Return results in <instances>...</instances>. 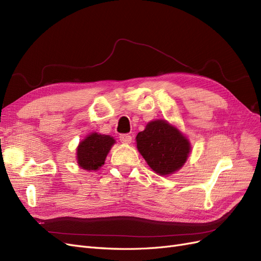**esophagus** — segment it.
I'll list each match as a JSON object with an SVG mask.
<instances>
[{
  "instance_id": "1",
  "label": "esophagus",
  "mask_w": 261,
  "mask_h": 261,
  "mask_svg": "<svg viewBox=\"0 0 261 261\" xmlns=\"http://www.w3.org/2000/svg\"><path fill=\"white\" fill-rule=\"evenodd\" d=\"M120 140L123 144H130L132 143V136L128 135V134H122L120 135Z\"/></svg>"
}]
</instances>
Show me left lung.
I'll use <instances>...</instances> for the list:
<instances>
[{
  "instance_id": "left-lung-1",
  "label": "left lung",
  "mask_w": 261,
  "mask_h": 261,
  "mask_svg": "<svg viewBox=\"0 0 261 261\" xmlns=\"http://www.w3.org/2000/svg\"><path fill=\"white\" fill-rule=\"evenodd\" d=\"M136 141L149 167L160 175L179 170L191 150L189 141L178 129L160 120L148 123L145 130L137 134Z\"/></svg>"
}]
</instances>
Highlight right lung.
<instances>
[{
  "mask_svg": "<svg viewBox=\"0 0 261 261\" xmlns=\"http://www.w3.org/2000/svg\"><path fill=\"white\" fill-rule=\"evenodd\" d=\"M115 143L113 137L92 133L86 137L77 148V160L80 167L88 171H96L105 164L108 152Z\"/></svg>",
  "mask_w": 261,
  "mask_h": 261,
  "instance_id": "add662e5",
  "label": "right lung"
}]
</instances>
